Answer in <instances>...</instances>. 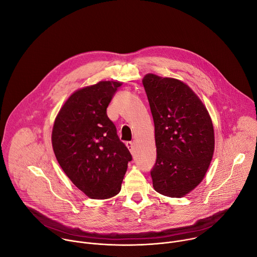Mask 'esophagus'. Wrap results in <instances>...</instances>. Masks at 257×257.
I'll list each match as a JSON object with an SVG mask.
<instances>
[{"label":"esophagus","instance_id":"34e87169","mask_svg":"<svg viewBox=\"0 0 257 257\" xmlns=\"http://www.w3.org/2000/svg\"><path fill=\"white\" fill-rule=\"evenodd\" d=\"M126 146H127L128 150L130 151V153H131L132 155H134V154H135V146H134V142H132V141H127V142H126Z\"/></svg>","mask_w":257,"mask_h":257}]
</instances>
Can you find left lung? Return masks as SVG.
<instances>
[{
	"instance_id": "obj_1",
	"label": "left lung",
	"mask_w": 257,
	"mask_h": 257,
	"mask_svg": "<svg viewBox=\"0 0 257 257\" xmlns=\"http://www.w3.org/2000/svg\"><path fill=\"white\" fill-rule=\"evenodd\" d=\"M142 82L155 123L154 188L169 197H182L202 181L211 162V119L198 96L182 81L148 74Z\"/></svg>"
}]
</instances>
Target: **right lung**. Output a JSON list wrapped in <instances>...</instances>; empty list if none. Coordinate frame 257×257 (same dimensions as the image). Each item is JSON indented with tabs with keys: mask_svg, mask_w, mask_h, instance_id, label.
I'll list each match as a JSON object with an SVG mask.
<instances>
[{
	"mask_svg": "<svg viewBox=\"0 0 257 257\" xmlns=\"http://www.w3.org/2000/svg\"><path fill=\"white\" fill-rule=\"evenodd\" d=\"M120 82L100 81L73 93L55 120L52 144L61 168L92 199L117 195L132 156L106 115Z\"/></svg>",
	"mask_w": 257,
	"mask_h": 257,
	"instance_id": "add662e5",
	"label": "right lung"
}]
</instances>
